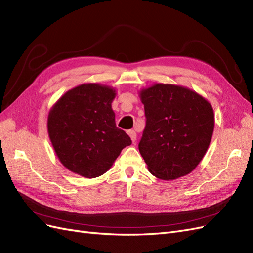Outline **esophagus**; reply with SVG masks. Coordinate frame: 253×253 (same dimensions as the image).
I'll return each mask as SVG.
<instances>
[{"mask_svg": "<svg viewBox=\"0 0 253 253\" xmlns=\"http://www.w3.org/2000/svg\"><path fill=\"white\" fill-rule=\"evenodd\" d=\"M127 134H128V136H129V137H131L132 141H133V142H135V141H136V138H137V134H136V132H135V131H132V129H131V131H128V132H127Z\"/></svg>", "mask_w": 253, "mask_h": 253, "instance_id": "1", "label": "esophagus"}]
</instances>
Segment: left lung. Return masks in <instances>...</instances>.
I'll return each instance as SVG.
<instances>
[{
	"label": "left lung",
	"instance_id": "obj_1",
	"mask_svg": "<svg viewBox=\"0 0 253 253\" xmlns=\"http://www.w3.org/2000/svg\"><path fill=\"white\" fill-rule=\"evenodd\" d=\"M138 94L147 117L139 152L149 172L164 180L188 175L209 148L214 129L211 103L176 84L154 83Z\"/></svg>",
	"mask_w": 253,
	"mask_h": 253
}]
</instances>
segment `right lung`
Wrapping results in <instances>:
<instances>
[{"mask_svg": "<svg viewBox=\"0 0 253 253\" xmlns=\"http://www.w3.org/2000/svg\"><path fill=\"white\" fill-rule=\"evenodd\" d=\"M116 89L100 83H83L61 96L51 106L47 132L60 163L67 170L95 178L108 172L128 135L115 122L112 102Z\"/></svg>", "mask_w": 253, "mask_h": 253, "instance_id": "obj_1", "label": "right lung"}]
</instances>
